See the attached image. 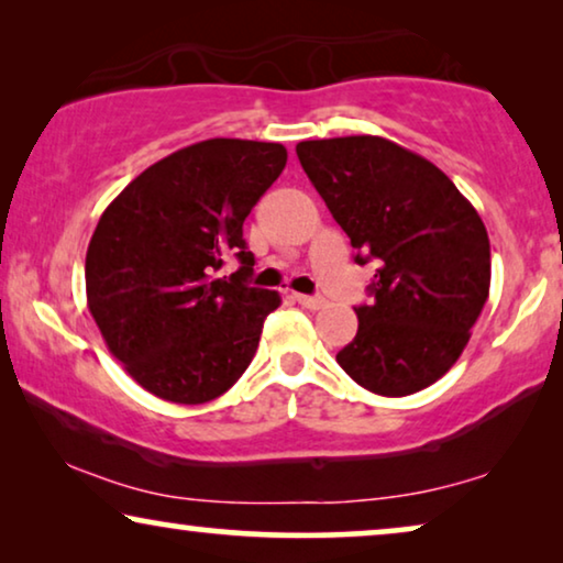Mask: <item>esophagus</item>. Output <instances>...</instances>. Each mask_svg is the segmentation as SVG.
<instances>
[{
	"instance_id": "34e87169",
	"label": "esophagus",
	"mask_w": 563,
	"mask_h": 563,
	"mask_svg": "<svg viewBox=\"0 0 563 563\" xmlns=\"http://www.w3.org/2000/svg\"><path fill=\"white\" fill-rule=\"evenodd\" d=\"M297 302L307 307V310H322V307H325V299L312 295H297Z\"/></svg>"
}]
</instances>
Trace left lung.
Returning <instances> with one entry per match:
<instances>
[{"instance_id":"8db88e82","label":"left lung","mask_w":563,"mask_h":563,"mask_svg":"<svg viewBox=\"0 0 563 563\" xmlns=\"http://www.w3.org/2000/svg\"><path fill=\"white\" fill-rule=\"evenodd\" d=\"M297 156L356 264H379L338 364L382 397L430 387L459 361L489 297L482 218L441 168L387 137L302 141Z\"/></svg>"}]
</instances>
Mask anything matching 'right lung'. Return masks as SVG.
Segmentation results:
<instances>
[{
	"label": "right lung",
	"mask_w": 563,
	"mask_h": 563,
	"mask_svg": "<svg viewBox=\"0 0 563 563\" xmlns=\"http://www.w3.org/2000/svg\"><path fill=\"white\" fill-rule=\"evenodd\" d=\"M287 166L282 143L212 137L161 158L102 212L87 302L125 372L166 402L225 395L256 356L279 291L249 287L243 222ZM242 268L218 280L221 261Z\"/></svg>",
	"instance_id": "add662e5"
}]
</instances>
